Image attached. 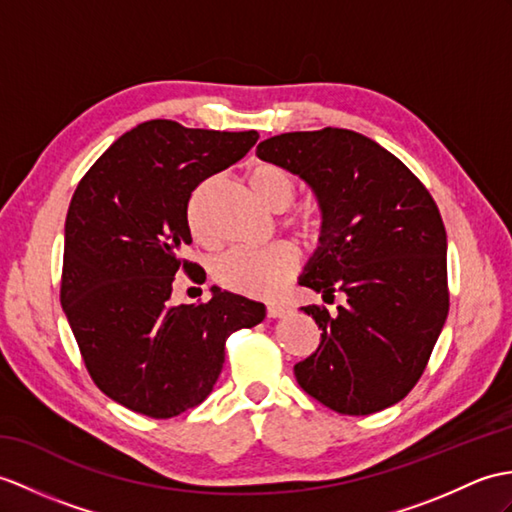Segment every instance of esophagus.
<instances>
[{
  "mask_svg": "<svg viewBox=\"0 0 512 512\" xmlns=\"http://www.w3.org/2000/svg\"><path fill=\"white\" fill-rule=\"evenodd\" d=\"M266 314H268V318H281V316L288 314V305H283V303H270Z\"/></svg>",
  "mask_w": 512,
  "mask_h": 512,
  "instance_id": "1",
  "label": "esophagus"
}]
</instances>
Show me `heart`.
<instances>
[{
    "instance_id": "b5f03b06",
    "label": "heart",
    "mask_w": 512,
    "mask_h": 512,
    "mask_svg": "<svg viewBox=\"0 0 512 512\" xmlns=\"http://www.w3.org/2000/svg\"><path fill=\"white\" fill-rule=\"evenodd\" d=\"M248 178H251L257 196L275 211L288 209L296 198V192H299L294 174L275 163H257ZM320 222H323V216L312 205L296 209L292 216V227L307 240L318 235ZM189 227H192L194 235H205L200 192L189 202ZM296 270H299V253L288 242L272 244L268 248H233V251L213 261V279L222 288L244 296H255V299H268V296L277 294L296 275Z\"/></svg>"
}]
</instances>
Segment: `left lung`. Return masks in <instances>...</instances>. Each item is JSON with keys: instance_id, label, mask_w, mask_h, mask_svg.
Instances as JSON below:
<instances>
[{"instance_id": "obj_1", "label": "left lung", "mask_w": 512, "mask_h": 512, "mask_svg": "<svg viewBox=\"0 0 512 512\" xmlns=\"http://www.w3.org/2000/svg\"><path fill=\"white\" fill-rule=\"evenodd\" d=\"M257 157L314 189L323 229L301 285L347 305L301 310L318 349L294 366L299 386L340 414H373L419 382L449 312L447 233L425 185L373 139L344 128L283 133Z\"/></svg>"}]
</instances>
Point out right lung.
I'll use <instances>...</instances> for the list:
<instances>
[{"label":"right lung","instance_id":"obj_1","mask_svg":"<svg viewBox=\"0 0 512 512\" xmlns=\"http://www.w3.org/2000/svg\"><path fill=\"white\" fill-rule=\"evenodd\" d=\"M257 130L220 133L150 120L128 130L82 176L65 220L61 305L87 371L106 397L152 419L207 399L224 344L255 327L264 303L213 288L172 305L178 270L194 279L187 205L205 178L257 144Z\"/></svg>","mask_w":512,"mask_h":512}]
</instances>
